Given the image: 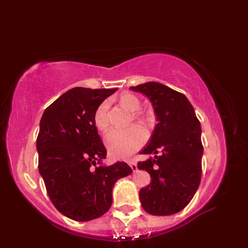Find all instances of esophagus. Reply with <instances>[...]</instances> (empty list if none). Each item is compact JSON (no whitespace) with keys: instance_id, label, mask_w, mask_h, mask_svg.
Returning a JSON list of instances; mask_svg holds the SVG:
<instances>
[{"instance_id":"obj_1","label":"esophagus","mask_w":248,"mask_h":248,"mask_svg":"<svg viewBox=\"0 0 248 248\" xmlns=\"http://www.w3.org/2000/svg\"><path fill=\"white\" fill-rule=\"evenodd\" d=\"M128 165L131 166V168H132V170L134 171V172H136L137 170H138V166H137V163L136 162H134L133 160H131V161H128Z\"/></svg>"}]
</instances>
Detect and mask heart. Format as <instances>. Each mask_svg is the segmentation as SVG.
<instances>
[{"label":"heart","mask_w":248,"mask_h":248,"mask_svg":"<svg viewBox=\"0 0 248 248\" xmlns=\"http://www.w3.org/2000/svg\"><path fill=\"white\" fill-rule=\"evenodd\" d=\"M120 106L131 112L139 110L140 101L139 97L133 93H124L117 98ZM108 102H101L93 114V123L96 128L101 133L108 132L109 128V120L108 115ZM135 119L141 124H147V117L144 113H133ZM146 140V132L140 126H133L126 131H111L106 137V146L114 159H125L137 152Z\"/></svg>","instance_id":"1"}]
</instances>
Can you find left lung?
<instances>
[{"mask_svg": "<svg viewBox=\"0 0 248 248\" xmlns=\"http://www.w3.org/2000/svg\"><path fill=\"white\" fill-rule=\"evenodd\" d=\"M146 94L154 107L158 124L140 155L161 154L138 168L151 175V183L140 191L144 209L157 216L183 210L201 181L203 145L201 125L187 97L159 82L132 86Z\"/></svg>", "mask_w": 248, "mask_h": 248, "instance_id": "obj_1", "label": "left lung"}]
</instances>
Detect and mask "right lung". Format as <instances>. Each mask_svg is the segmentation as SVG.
I'll list each match as a JSON object with an SVG mask.
<instances>
[{"mask_svg": "<svg viewBox=\"0 0 248 248\" xmlns=\"http://www.w3.org/2000/svg\"><path fill=\"white\" fill-rule=\"evenodd\" d=\"M115 90L74 87L51 103L40 121L39 172L56 209L75 221H89L107 213L114 183L133 173L124 162L100 165L108 152L93 114Z\"/></svg>", "mask_w": 248, "mask_h": 248, "instance_id": "1", "label": "right lung"}]
</instances>
